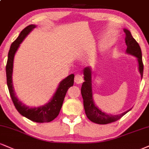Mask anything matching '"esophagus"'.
Here are the masks:
<instances>
[{
  "instance_id": "obj_1",
  "label": "esophagus",
  "mask_w": 149,
  "mask_h": 149,
  "mask_svg": "<svg viewBox=\"0 0 149 149\" xmlns=\"http://www.w3.org/2000/svg\"><path fill=\"white\" fill-rule=\"evenodd\" d=\"M74 82H76V84H80L83 82V77L81 74H76L75 76V78H74Z\"/></svg>"
}]
</instances>
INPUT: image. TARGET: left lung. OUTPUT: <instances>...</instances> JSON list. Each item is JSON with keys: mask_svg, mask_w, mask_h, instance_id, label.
<instances>
[{"mask_svg": "<svg viewBox=\"0 0 149 149\" xmlns=\"http://www.w3.org/2000/svg\"><path fill=\"white\" fill-rule=\"evenodd\" d=\"M126 34L125 42L127 46L126 53L128 54L132 55L137 58L138 64H139V71L140 73L141 77L142 78L144 65L142 62V56L141 51L139 44L136 42L135 39L132 37L130 32L128 30H123ZM84 80L85 82L82 83L81 87V94L83 98V105L85 108V114L87 118L92 122L98 124H107L117 121L121 119L123 115L129 112L131 109L123 112L118 115H112V114L105 113L100 110L98 107L95 105L92 96V71L89 67H86L83 70Z\"/></svg>", "mask_w": 149, "mask_h": 149, "instance_id": "obj_1", "label": "left lung"}]
</instances>
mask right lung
Listing matches in <instances>:
<instances>
[{
  "mask_svg": "<svg viewBox=\"0 0 149 149\" xmlns=\"http://www.w3.org/2000/svg\"><path fill=\"white\" fill-rule=\"evenodd\" d=\"M35 28H36V26L33 24L29 25L26 28H25L21 32L17 39L12 43L10 46L8 53V62L6 64L7 85H8L9 92H10V96H11L14 106L21 115L35 122H50L55 119L60 113L68 89L73 85L74 74L69 75L60 82V85L57 87L55 94L53 95V98L48 103L45 104L44 105L37 107H28L18 99L14 92L13 84H12L14 57L23 39L26 38V36Z\"/></svg>",
  "mask_w": 149,
  "mask_h": 149,
  "instance_id": "1",
  "label": "right lung"
}]
</instances>
